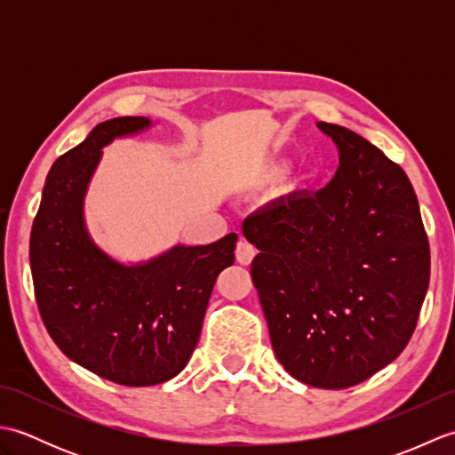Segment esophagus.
<instances>
[{"label": "esophagus", "mask_w": 455, "mask_h": 455, "mask_svg": "<svg viewBox=\"0 0 455 455\" xmlns=\"http://www.w3.org/2000/svg\"><path fill=\"white\" fill-rule=\"evenodd\" d=\"M254 256H256V248L250 244L248 240L240 238L238 244H236V259H238V262L243 266H248L254 259Z\"/></svg>", "instance_id": "obj_1"}]
</instances>
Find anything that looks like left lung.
<instances>
[{
	"label": "left lung",
	"instance_id": "obj_1",
	"mask_svg": "<svg viewBox=\"0 0 455 455\" xmlns=\"http://www.w3.org/2000/svg\"><path fill=\"white\" fill-rule=\"evenodd\" d=\"M340 154L326 188L250 215L252 282L279 363L305 385L346 389L397 357L430 282L417 193L354 131L316 123Z\"/></svg>",
	"mask_w": 455,
	"mask_h": 455
}]
</instances>
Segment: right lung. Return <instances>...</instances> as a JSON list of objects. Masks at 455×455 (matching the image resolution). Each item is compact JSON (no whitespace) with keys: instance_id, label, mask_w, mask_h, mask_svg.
<instances>
[{"instance_id":"right-lung-1","label":"right lung","mask_w":455,"mask_h":455,"mask_svg":"<svg viewBox=\"0 0 455 455\" xmlns=\"http://www.w3.org/2000/svg\"><path fill=\"white\" fill-rule=\"evenodd\" d=\"M147 117L100 123L46 176L31 230V272L41 318L56 346L92 373L127 387L176 377L196 350L209 297L235 264V233L207 246L170 248L124 266L93 243L84 197L113 139L150 127Z\"/></svg>"}]
</instances>
